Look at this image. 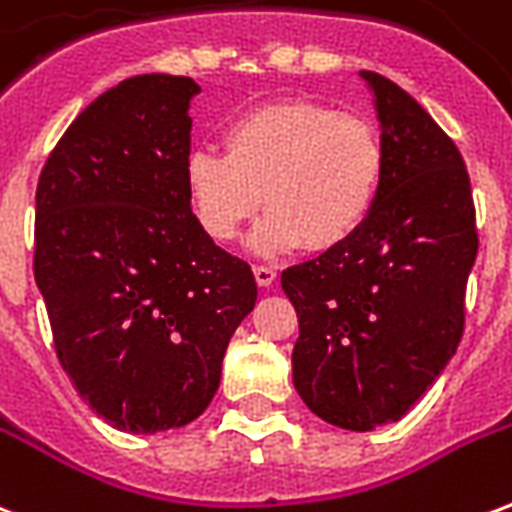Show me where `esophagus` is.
Here are the masks:
<instances>
[{
    "label": "esophagus",
    "mask_w": 512,
    "mask_h": 512,
    "mask_svg": "<svg viewBox=\"0 0 512 512\" xmlns=\"http://www.w3.org/2000/svg\"><path fill=\"white\" fill-rule=\"evenodd\" d=\"M255 279L260 288H271L277 282V268L274 266H255Z\"/></svg>",
    "instance_id": "34e87169"
}]
</instances>
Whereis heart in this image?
Masks as SVG:
<instances>
[{
    "label": "heart",
    "mask_w": 512,
    "mask_h": 512,
    "mask_svg": "<svg viewBox=\"0 0 512 512\" xmlns=\"http://www.w3.org/2000/svg\"><path fill=\"white\" fill-rule=\"evenodd\" d=\"M222 145L224 153L194 150L183 161L191 211L219 244L266 205L257 252H329L365 227L384 186L378 128L318 101L255 106L227 123Z\"/></svg>",
    "instance_id": "heart-1"
}]
</instances>
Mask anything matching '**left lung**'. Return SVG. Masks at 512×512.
<instances>
[{
  "mask_svg": "<svg viewBox=\"0 0 512 512\" xmlns=\"http://www.w3.org/2000/svg\"><path fill=\"white\" fill-rule=\"evenodd\" d=\"M359 76L384 128V186L365 227L282 271V290L299 315L296 392L329 425L365 433L408 414L455 356L480 241L455 142L395 82Z\"/></svg>",
  "mask_w": 512,
  "mask_h": 512,
  "instance_id": "8db88e82",
  "label": "left lung"
}]
</instances>
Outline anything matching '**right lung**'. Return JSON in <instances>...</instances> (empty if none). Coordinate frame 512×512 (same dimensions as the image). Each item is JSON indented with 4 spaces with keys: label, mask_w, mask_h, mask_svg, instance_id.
Here are the masks:
<instances>
[{
    "label": "right lung",
    "mask_w": 512,
    "mask_h": 512,
    "mask_svg": "<svg viewBox=\"0 0 512 512\" xmlns=\"http://www.w3.org/2000/svg\"><path fill=\"white\" fill-rule=\"evenodd\" d=\"M189 76L145 73L98 95L51 150L35 194V282L54 351L112 428L197 419L257 285L191 213Z\"/></svg>",
    "instance_id": "obj_1"
}]
</instances>
